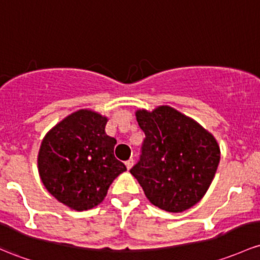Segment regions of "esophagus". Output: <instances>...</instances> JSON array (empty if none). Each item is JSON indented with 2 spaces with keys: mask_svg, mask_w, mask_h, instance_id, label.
I'll use <instances>...</instances> for the list:
<instances>
[{
  "mask_svg": "<svg viewBox=\"0 0 260 260\" xmlns=\"http://www.w3.org/2000/svg\"><path fill=\"white\" fill-rule=\"evenodd\" d=\"M133 163H135V160H133V159H128V160H125V167H127V169H131V168H132Z\"/></svg>",
  "mask_w": 260,
  "mask_h": 260,
  "instance_id": "1",
  "label": "esophagus"
}]
</instances>
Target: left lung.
<instances>
[{"label": "left lung", "instance_id": "1", "mask_svg": "<svg viewBox=\"0 0 260 260\" xmlns=\"http://www.w3.org/2000/svg\"><path fill=\"white\" fill-rule=\"evenodd\" d=\"M136 116L146 138L129 172L155 207L172 213L189 209L214 178L220 159L217 141L168 106L153 112L142 109Z\"/></svg>", "mask_w": 260, "mask_h": 260}]
</instances>
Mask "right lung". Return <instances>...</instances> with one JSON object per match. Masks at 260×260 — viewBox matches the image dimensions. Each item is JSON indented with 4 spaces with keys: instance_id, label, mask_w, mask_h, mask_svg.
I'll use <instances>...</instances> for the list:
<instances>
[{
    "instance_id": "1",
    "label": "right lung",
    "mask_w": 260,
    "mask_h": 260,
    "mask_svg": "<svg viewBox=\"0 0 260 260\" xmlns=\"http://www.w3.org/2000/svg\"><path fill=\"white\" fill-rule=\"evenodd\" d=\"M107 118L81 109L46 135L38 153V171L46 189L76 210L92 209L109 185L127 171L114 157L116 139L106 135Z\"/></svg>"
}]
</instances>
